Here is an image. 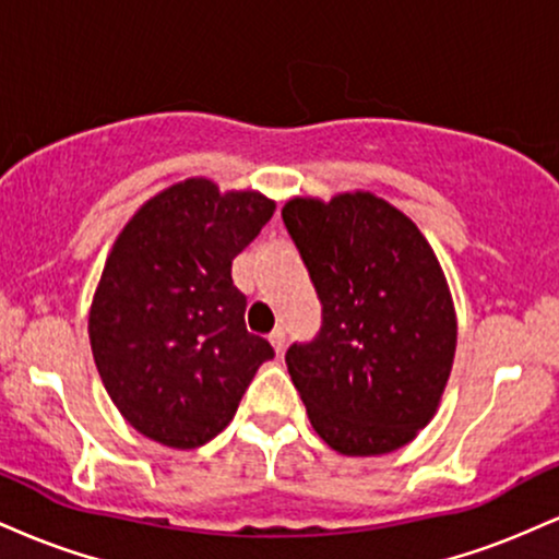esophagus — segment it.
I'll return each mask as SVG.
<instances>
[{
  "mask_svg": "<svg viewBox=\"0 0 559 559\" xmlns=\"http://www.w3.org/2000/svg\"><path fill=\"white\" fill-rule=\"evenodd\" d=\"M267 342L273 344L275 355H281V352H284V344H286V331L284 329H275L271 336H267Z\"/></svg>",
  "mask_w": 559,
  "mask_h": 559,
  "instance_id": "obj_1",
  "label": "esophagus"
}]
</instances>
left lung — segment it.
Here are the masks:
<instances>
[{
	"label": "left lung",
	"mask_w": 559,
	"mask_h": 559,
	"mask_svg": "<svg viewBox=\"0 0 559 559\" xmlns=\"http://www.w3.org/2000/svg\"><path fill=\"white\" fill-rule=\"evenodd\" d=\"M281 215L323 305L318 336L286 349L307 418L349 457L394 452L433 418L457 346L431 243L370 191L297 197Z\"/></svg>",
	"instance_id": "1"
}]
</instances>
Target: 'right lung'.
Segmentation results:
<instances>
[{
  "label": "right lung",
  "mask_w": 559,
  "mask_h": 559,
  "mask_svg": "<svg viewBox=\"0 0 559 559\" xmlns=\"http://www.w3.org/2000/svg\"><path fill=\"white\" fill-rule=\"evenodd\" d=\"M260 191L189 178L152 197L112 243L88 312L96 370L146 439L194 449L234 420L275 355L243 325L230 262L273 217Z\"/></svg>",
  "instance_id": "obj_1"
}]
</instances>
